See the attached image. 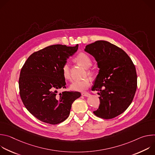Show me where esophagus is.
Returning a JSON list of instances; mask_svg holds the SVG:
<instances>
[{
    "instance_id": "34e87169",
    "label": "esophagus",
    "mask_w": 155,
    "mask_h": 155,
    "mask_svg": "<svg viewBox=\"0 0 155 155\" xmlns=\"http://www.w3.org/2000/svg\"><path fill=\"white\" fill-rule=\"evenodd\" d=\"M81 95L83 96H85V97H90L91 96V94L88 93H82Z\"/></svg>"
}]
</instances>
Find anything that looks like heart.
<instances>
[{"instance_id":"obj_1","label":"heart","mask_w":155,"mask_h":155,"mask_svg":"<svg viewBox=\"0 0 155 155\" xmlns=\"http://www.w3.org/2000/svg\"><path fill=\"white\" fill-rule=\"evenodd\" d=\"M75 60L83 68L87 69L92 64V61L90 57L84 53H79L75 58ZM62 74L64 79L70 80L71 78L69 66L68 63H65L61 69ZM91 81L90 78H84L83 80H75L71 84V89L75 91H84L86 90L91 85Z\"/></svg>"}]
</instances>
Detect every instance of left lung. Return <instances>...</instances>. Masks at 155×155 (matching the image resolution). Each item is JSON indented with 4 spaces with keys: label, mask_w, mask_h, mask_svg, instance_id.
<instances>
[{
    "label": "left lung",
    "mask_w": 155,
    "mask_h": 155,
    "mask_svg": "<svg viewBox=\"0 0 155 155\" xmlns=\"http://www.w3.org/2000/svg\"><path fill=\"white\" fill-rule=\"evenodd\" d=\"M84 51L95 58L99 68L92 91H100V105L93 113L103 119L114 118L134 99L137 84L135 65L124 51L107 41L89 44Z\"/></svg>",
    "instance_id": "obj_1"
}]
</instances>
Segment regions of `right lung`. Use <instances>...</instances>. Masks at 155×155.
<instances>
[{
	"label": "right lung",
	"instance_id": "add662e5",
	"mask_svg": "<svg viewBox=\"0 0 155 155\" xmlns=\"http://www.w3.org/2000/svg\"><path fill=\"white\" fill-rule=\"evenodd\" d=\"M75 47L53 45L32 53L22 68L19 78L21 99L36 118L50 124L68 118L72 103L81 96L77 91L58 90L65 88L62 65L78 50Z\"/></svg>",
	"mask_w": 155,
	"mask_h": 155
}]
</instances>
